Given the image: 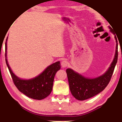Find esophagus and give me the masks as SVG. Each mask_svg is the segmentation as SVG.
I'll list each match as a JSON object with an SVG mask.
<instances>
[{
	"mask_svg": "<svg viewBox=\"0 0 122 122\" xmlns=\"http://www.w3.org/2000/svg\"><path fill=\"white\" fill-rule=\"evenodd\" d=\"M68 64V61H66V60H64V61H61V66L63 68H66V66H67Z\"/></svg>",
	"mask_w": 122,
	"mask_h": 122,
	"instance_id": "1",
	"label": "esophagus"
}]
</instances>
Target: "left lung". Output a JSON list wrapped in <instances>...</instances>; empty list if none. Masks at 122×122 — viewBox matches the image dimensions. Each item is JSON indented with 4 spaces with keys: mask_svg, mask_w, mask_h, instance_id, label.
<instances>
[{
    "mask_svg": "<svg viewBox=\"0 0 122 122\" xmlns=\"http://www.w3.org/2000/svg\"><path fill=\"white\" fill-rule=\"evenodd\" d=\"M111 31L114 34L112 28H111ZM115 38L116 42L117 43L116 36ZM117 61L118 43H117L116 54L114 60L108 71L102 76L93 79H89L85 78L78 73L75 72L72 69L69 68L66 69V72L71 94L76 99L84 101L101 93L109 84Z\"/></svg>",
    "mask_w": 122,
    "mask_h": 122,
    "instance_id": "8db88e82",
    "label": "left lung"
}]
</instances>
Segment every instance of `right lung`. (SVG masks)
<instances>
[{"label": "right lung", "mask_w": 122, "mask_h": 122, "mask_svg": "<svg viewBox=\"0 0 122 122\" xmlns=\"http://www.w3.org/2000/svg\"><path fill=\"white\" fill-rule=\"evenodd\" d=\"M6 41L5 42V61L13 81L20 92L28 97L41 100L51 94L53 89V81L56 71L61 68L60 61L48 66L43 73L36 77L29 80H23L17 77L9 67L6 59Z\"/></svg>", "instance_id": "add662e5"}]
</instances>
